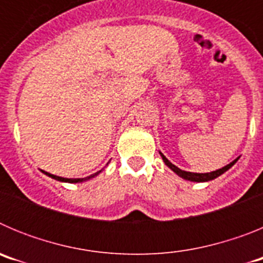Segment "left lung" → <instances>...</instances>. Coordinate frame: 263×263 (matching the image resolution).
Here are the masks:
<instances>
[{
  "mask_svg": "<svg viewBox=\"0 0 263 263\" xmlns=\"http://www.w3.org/2000/svg\"><path fill=\"white\" fill-rule=\"evenodd\" d=\"M160 155H162V159L164 160V163L167 164V166L170 167V168L173 170L174 173L178 174L179 176H182L183 179H187V180H191V182H208V180H212V179L217 178V176H220L221 174H224L227 170L231 168L232 166H233L234 163H236L237 160H238V158H237L236 160H233L232 163L227 164L225 167H222V168L220 170H216V171H212V173H206V174H196V173H187V171H183V170H180L179 167H176L175 164H173L171 162H170L168 159H167L166 157H164L162 153H160Z\"/></svg>",
  "mask_w": 263,
  "mask_h": 263,
  "instance_id": "1",
  "label": "left lung"
}]
</instances>
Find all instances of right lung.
Here are the masks:
<instances>
[{
	"instance_id": "add662e5",
	"label": "right lung",
	"mask_w": 263,
	"mask_h": 263,
	"mask_svg": "<svg viewBox=\"0 0 263 263\" xmlns=\"http://www.w3.org/2000/svg\"><path fill=\"white\" fill-rule=\"evenodd\" d=\"M45 173V171H43ZM101 173V170L100 171H97L96 174H93V175H89L87 176V178H83V179H68V178H62V176H57V175H52V174L50 173H45L46 175L51 176L52 179H57V180H60V182H67V183H79V182H83V180H87V179H90V178H93V176H96L97 174Z\"/></svg>"
}]
</instances>
